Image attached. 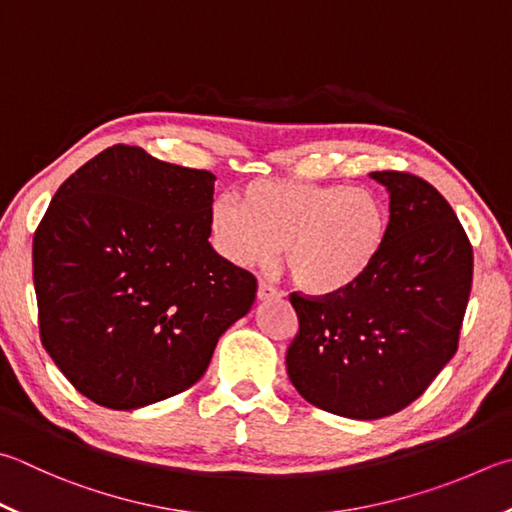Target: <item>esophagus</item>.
Masks as SVG:
<instances>
[{"label":"esophagus","instance_id":"34e87169","mask_svg":"<svg viewBox=\"0 0 512 512\" xmlns=\"http://www.w3.org/2000/svg\"><path fill=\"white\" fill-rule=\"evenodd\" d=\"M282 293L277 291L275 286H271V284H266V282H259V286H257V300H275V297H280Z\"/></svg>","mask_w":512,"mask_h":512}]
</instances>
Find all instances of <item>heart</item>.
Instances as JSON below:
<instances>
[{
    "label": "heart",
    "mask_w": 512,
    "mask_h": 512,
    "mask_svg": "<svg viewBox=\"0 0 512 512\" xmlns=\"http://www.w3.org/2000/svg\"><path fill=\"white\" fill-rule=\"evenodd\" d=\"M210 230L235 266H266L277 250L297 288L336 295L358 284L389 239V212L376 192L304 181H253L239 206L215 201Z\"/></svg>",
    "instance_id": "1"
}]
</instances>
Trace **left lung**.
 I'll return each mask as SVG.
<instances>
[{
    "mask_svg": "<svg viewBox=\"0 0 512 512\" xmlns=\"http://www.w3.org/2000/svg\"><path fill=\"white\" fill-rule=\"evenodd\" d=\"M389 192V239L347 291L291 293L300 331L293 387L324 412L374 421L416 401L457 353L472 246L439 190L407 172H371Z\"/></svg>",
    "mask_w": 512,
    "mask_h": 512,
    "instance_id": "left-lung-1",
    "label": "left lung"
}]
</instances>
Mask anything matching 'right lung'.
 <instances>
[{"mask_svg":"<svg viewBox=\"0 0 512 512\" xmlns=\"http://www.w3.org/2000/svg\"><path fill=\"white\" fill-rule=\"evenodd\" d=\"M217 176L114 145L55 192L33 237L40 338L82 396L138 410L206 374L257 280L210 246Z\"/></svg>","mask_w":512,"mask_h":512,"instance_id":"1","label":"right lung"}]
</instances>
